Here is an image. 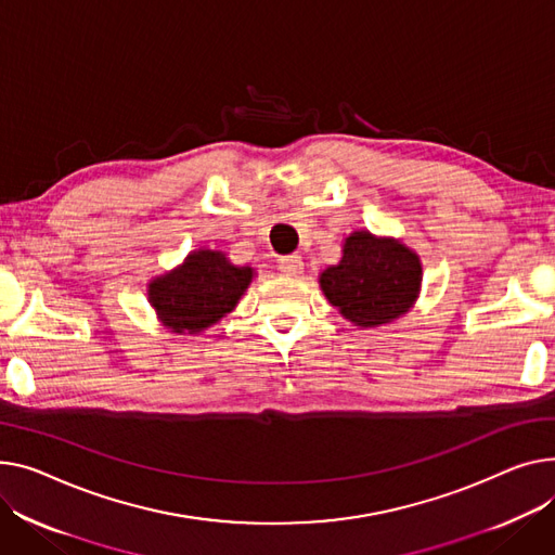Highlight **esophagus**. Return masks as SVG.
I'll return each mask as SVG.
<instances>
[{"label": "esophagus", "mask_w": 555, "mask_h": 555, "mask_svg": "<svg viewBox=\"0 0 555 555\" xmlns=\"http://www.w3.org/2000/svg\"><path fill=\"white\" fill-rule=\"evenodd\" d=\"M279 270L283 274H289V276H299L304 272V258L299 254L283 256L281 261H279Z\"/></svg>", "instance_id": "34e87169"}]
</instances>
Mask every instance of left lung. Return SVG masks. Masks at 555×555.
Masks as SVG:
<instances>
[{"mask_svg":"<svg viewBox=\"0 0 555 555\" xmlns=\"http://www.w3.org/2000/svg\"><path fill=\"white\" fill-rule=\"evenodd\" d=\"M325 299L348 321L377 327L409 312L420 294V256L395 238L352 232L344 256L319 276Z\"/></svg>","mask_w":555,"mask_h":555,"instance_id":"1","label":"left lung"}]
</instances>
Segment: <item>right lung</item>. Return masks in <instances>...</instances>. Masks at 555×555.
Listing matches in <instances>:
<instances>
[{
	"instance_id": "add662e5",
	"label": "right lung",
	"mask_w": 555,
	"mask_h": 555,
	"mask_svg": "<svg viewBox=\"0 0 555 555\" xmlns=\"http://www.w3.org/2000/svg\"><path fill=\"white\" fill-rule=\"evenodd\" d=\"M251 279L249 266H232L218 249H198L180 268L156 276L146 294L171 332L198 335L236 308Z\"/></svg>"
}]
</instances>
